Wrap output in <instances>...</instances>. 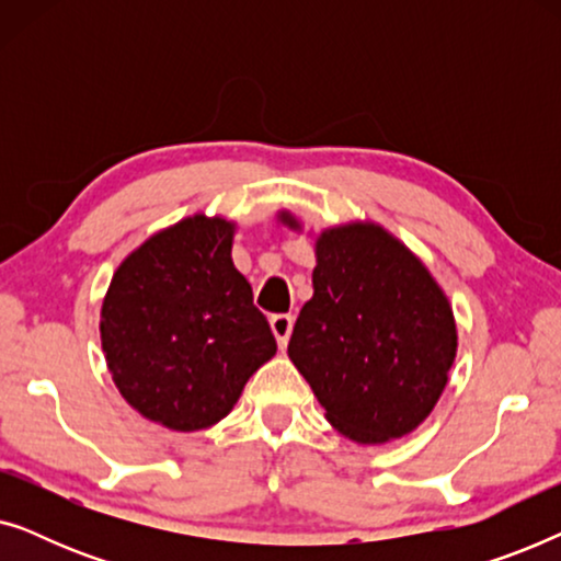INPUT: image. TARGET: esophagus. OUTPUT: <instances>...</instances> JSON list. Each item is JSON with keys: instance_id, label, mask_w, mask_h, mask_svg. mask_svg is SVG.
<instances>
[{"instance_id": "34e87169", "label": "esophagus", "mask_w": 561, "mask_h": 561, "mask_svg": "<svg viewBox=\"0 0 561 561\" xmlns=\"http://www.w3.org/2000/svg\"><path fill=\"white\" fill-rule=\"evenodd\" d=\"M271 329L283 350L290 340V332H294V317L290 313H275V317H271Z\"/></svg>"}]
</instances>
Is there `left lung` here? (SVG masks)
<instances>
[{
	"instance_id": "1",
	"label": "left lung",
	"mask_w": 561,
	"mask_h": 561,
	"mask_svg": "<svg viewBox=\"0 0 561 561\" xmlns=\"http://www.w3.org/2000/svg\"><path fill=\"white\" fill-rule=\"evenodd\" d=\"M278 219L301 232L290 211ZM313 252V296L290 334V363L347 439H401L434 411L449 380L457 355L449 298L375 221L329 227Z\"/></svg>"
}]
</instances>
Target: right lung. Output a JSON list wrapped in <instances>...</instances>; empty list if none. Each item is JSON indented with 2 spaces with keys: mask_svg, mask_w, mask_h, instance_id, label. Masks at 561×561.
<instances>
[{
  "mask_svg": "<svg viewBox=\"0 0 561 561\" xmlns=\"http://www.w3.org/2000/svg\"><path fill=\"white\" fill-rule=\"evenodd\" d=\"M234 221L181 219L129 252L102 304V350L114 386L171 432L209 428L278 344L232 263Z\"/></svg>",
  "mask_w": 561,
  "mask_h": 561,
  "instance_id": "obj_1",
  "label": "right lung"
}]
</instances>
